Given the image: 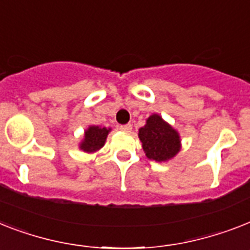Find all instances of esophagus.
I'll return each instance as SVG.
<instances>
[{"label": "esophagus", "instance_id": "esophagus-1", "mask_svg": "<svg viewBox=\"0 0 250 250\" xmlns=\"http://www.w3.org/2000/svg\"><path fill=\"white\" fill-rule=\"evenodd\" d=\"M119 128H121V131H123V132H131L132 131V125H131V123H128V125H121Z\"/></svg>", "mask_w": 250, "mask_h": 250}]
</instances>
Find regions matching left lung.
Wrapping results in <instances>:
<instances>
[{"mask_svg":"<svg viewBox=\"0 0 250 250\" xmlns=\"http://www.w3.org/2000/svg\"><path fill=\"white\" fill-rule=\"evenodd\" d=\"M145 155L155 162H168L181 150V136L159 114H151L139 129Z\"/></svg>","mask_w":250,"mask_h":250,"instance_id":"1","label":"left lung"}]
</instances>
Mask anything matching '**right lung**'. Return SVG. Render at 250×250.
<instances>
[{
    "label": "right lung",
    "instance_id": "obj_1",
    "mask_svg": "<svg viewBox=\"0 0 250 250\" xmlns=\"http://www.w3.org/2000/svg\"><path fill=\"white\" fill-rule=\"evenodd\" d=\"M110 131L111 128H106V127L88 125L78 147L84 153H96L97 150H100L105 145L106 137Z\"/></svg>",
    "mask_w": 250,
    "mask_h": 250
}]
</instances>
